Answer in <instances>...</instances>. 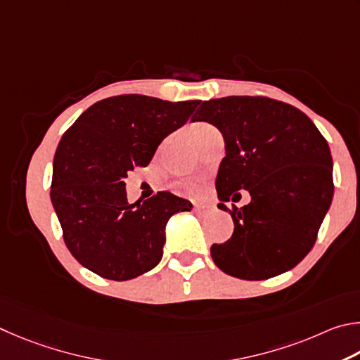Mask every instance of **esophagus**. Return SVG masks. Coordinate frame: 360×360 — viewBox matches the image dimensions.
Instances as JSON below:
<instances>
[{
  "label": "esophagus",
  "mask_w": 360,
  "mask_h": 360,
  "mask_svg": "<svg viewBox=\"0 0 360 360\" xmlns=\"http://www.w3.org/2000/svg\"><path fill=\"white\" fill-rule=\"evenodd\" d=\"M215 210V205H202V204H194V212L196 213H207Z\"/></svg>",
  "instance_id": "esophagus-1"
}]
</instances>
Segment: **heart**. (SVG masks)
I'll use <instances>...</instances> for the list:
<instances>
[{"label": "heart", "mask_w": 360, "mask_h": 360, "mask_svg": "<svg viewBox=\"0 0 360 360\" xmlns=\"http://www.w3.org/2000/svg\"><path fill=\"white\" fill-rule=\"evenodd\" d=\"M215 129L213 126H210L209 123H194L191 128H190V136L193 141H196L199 136H202L204 132L207 131H212ZM180 188L184 190L186 194H190V196H200L205 191V185L202 180H185V181H180Z\"/></svg>", "instance_id": "obj_1"}]
</instances>
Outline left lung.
I'll use <instances>...</instances> for the list:
<instances>
[{"instance_id": "left-lung-1", "label": "left lung", "mask_w": 360, "mask_h": 360, "mask_svg": "<svg viewBox=\"0 0 360 360\" xmlns=\"http://www.w3.org/2000/svg\"><path fill=\"white\" fill-rule=\"evenodd\" d=\"M191 120L217 126L226 143L218 207L231 213L234 232L228 242L212 245L213 262L250 281L297 266L316 242L333 196L324 136L297 107L267 96L204 101ZM240 189L249 190L252 202L228 210L225 202Z\"/></svg>"}]
</instances>
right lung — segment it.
<instances>
[{"instance_id": "add662e5", "label": "right lung", "mask_w": 360, "mask_h": 360, "mask_svg": "<svg viewBox=\"0 0 360 360\" xmlns=\"http://www.w3.org/2000/svg\"><path fill=\"white\" fill-rule=\"evenodd\" d=\"M199 104L118 94L88 107L65 132L53 158L50 199L66 247L82 266L126 281L160 262L167 219L193 205L169 191L129 204L123 180L136 166H148L162 139Z\"/></svg>"}]
</instances>
